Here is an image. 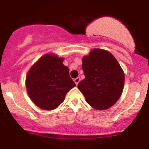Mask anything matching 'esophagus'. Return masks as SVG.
<instances>
[{"label": "esophagus", "mask_w": 149, "mask_h": 149, "mask_svg": "<svg viewBox=\"0 0 149 149\" xmlns=\"http://www.w3.org/2000/svg\"><path fill=\"white\" fill-rule=\"evenodd\" d=\"M74 82H75V83H76V85H78V83H79L80 82V77H77L76 78H75L74 80Z\"/></svg>", "instance_id": "obj_1"}]
</instances>
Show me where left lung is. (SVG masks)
Returning <instances> with one entry per match:
<instances>
[{
	"label": "left lung",
	"mask_w": 149,
	"mask_h": 149,
	"mask_svg": "<svg viewBox=\"0 0 149 149\" xmlns=\"http://www.w3.org/2000/svg\"><path fill=\"white\" fill-rule=\"evenodd\" d=\"M82 68L85 78L78 87L87 103L98 110L112 107L122 95L125 82L116 58L107 50L94 49L83 57Z\"/></svg>",
	"instance_id": "1"
}]
</instances>
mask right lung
Returning a JSON list of instances; mask_svg holds the SVG:
<instances>
[{"label":"right lung","mask_w":149,"mask_h":149,"mask_svg":"<svg viewBox=\"0 0 149 149\" xmlns=\"http://www.w3.org/2000/svg\"><path fill=\"white\" fill-rule=\"evenodd\" d=\"M64 59L46 54L31 68L26 78L29 96L37 107L52 110L64 102L66 93L76 86Z\"/></svg>","instance_id":"obj_1"}]
</instances>
